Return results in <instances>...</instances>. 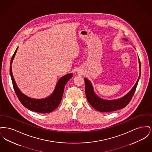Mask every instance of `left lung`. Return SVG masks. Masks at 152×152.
Segmentation results:
<instances>
[{"mask_svg": "<svg viewBox=\"0 0 152 152\" xmlns=\"http://www.w3.org/2000/svg\"><path fill=\"white\" fill-rule=\"evenodd\" d=\"M124 40L126 41L128 40L126 39H124ZM138 61H139V66H140V75H139L138 79L137 80V82L130 91L127 94L120 99L108 100L102 99L100 97H99L94 93V89L91 81L87 79V78H85L84 79L85 92L87 96V100L90 104V105L96 110L101 112H113V111H115L117 110H119V109L125 108L129 103L133 94H134L135 91L136 89V87L137 86L138 80L140 77L141 64H140V61L139 58H138Z\"/></svg>", "mask_w": 152, "mask_h": 152, "instance_id": "obj_1", "label": "left lung"}]
</instances>
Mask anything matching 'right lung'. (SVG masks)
I'll list each match as a JSON object with an SVG mask.
<instances>
[{
	"instance_id": "1",
	"label": "right lung",
	"mask_w": 152,
	"mask_h": 152,
	"mask_svg": "<svg viewBox=\"0 0 152 152\" xmlns=\"http://www.w3.org/2000/svg\"><path fill=\"white\" fill-rule=\"evenodd\" d=\"M18 48V47L16 48V51H15L14 53L11 58L10 68V75L16 94L17 95L19 101H20L23 105L26 108L30 110L41 113H50L53 111L55 109L57 108L58 105L60 104L62 99L65 85L68 82V81L72 77V73L67 74L58 80L53 92L51 96H48V97L43 99H36L29 97L23 94L20 91L16 84L12 75L11 64L12 63Z\"/></svg>"
}]
</instances>
